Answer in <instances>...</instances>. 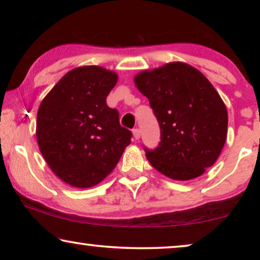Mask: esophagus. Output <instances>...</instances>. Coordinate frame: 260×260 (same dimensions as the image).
I'll return each mask as SVG.
<instances>
[{
	"mask_svg": "<svg viewBox=\"0 0 260 260\" xmlns=\"http://www.w3.org/2000/svg\"><path fill=\"white\" fill-rule=\"evenodd\" d=\"M133 135H134L135 140H140V138H141V130L140 129H134Z\"/></svg>",
	"mask_w": 260,
	"mask_h": 260,
	"instance_id": "1",
	"label": "esophagus"
}]
</instances>
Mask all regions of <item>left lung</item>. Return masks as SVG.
<instances>
[{
    "label": "left lung",
    "instance_id": "left-lung-1",
    "mask_svg": "<svg viewBox=\"0 0 260 260\" xmlns=\"http://www.w3.org/2000/svg\"><path fill=\"white\" fill-rule=\"evenodd\" d=\"M161 129L154 150L144 148L156 170L177 181L195 179L214 165L227 137L226 106L200 71L169 62L135 77Z\"/></svg>",
    "mask_w": 260,
    "mask_h": 260
}]
</instances>
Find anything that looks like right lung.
I'll return each instance as SVG.
<instances>
[{"label":"right lung","mask_w":260,"mask_h":260,"mask_svg":"<svg viewBox=\"0 0 260 260\" xmlns=\"http://www.w3.org/2000/svg\"><path fill=\"white\" fill-rule=\"evenodd\" d=\"M118 76L99 66L67 72L41 102L37 140L49 168L77 188L98 184L115 169L131 131L120 126L106 97Z\"/></svg>","instance_id":"1"}]
</instances>
